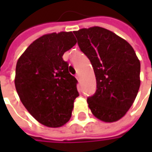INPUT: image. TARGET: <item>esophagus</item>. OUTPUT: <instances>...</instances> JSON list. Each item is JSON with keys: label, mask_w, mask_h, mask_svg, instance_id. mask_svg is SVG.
<instances>
[{"label": "esophagus", "mask_w": 152, "mask_h": 152, "mask_svg": "<svg viewBox=\"0 0 152 152\" xmlns=\"http://www.w3.org/2000/svg\"><path fill=\"white\" fill-rule=\"evenodd\" d=\"M76 78L77 79V80H78L79 82H80V76H79L78 74H77V75L76 76Z\"/></svg>", "instance_id": "34e87169"}]
</instances>
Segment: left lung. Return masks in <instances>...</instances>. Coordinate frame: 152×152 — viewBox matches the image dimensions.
I'll return each instance as SVG.
<instances>
[{
  "mask_svg": "<svg viewBox=\"0 0 152 152\" xmlns=\"http://www.w3.org/2000/svg\"><path fill=\"white\" fill-rule=\"evenodd\" d=\"M73 33L96 77V91L87 99L89 108L102 121L119 120L132 106L140 85V63L134 50L125 39L102 27Z\"/></svg>",
  "mask_w": 152,
  "mask_h": 152,
  "instance_id": "8db88e82",
  "label": "left lung"
}]
</instances>
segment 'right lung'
Returning a JSON list of instances; mask_svg holds the SVG:
<instances>
[{"label": "right lung", "instance_id": "add662e5", "mask_svg": "<svg viewBox=\"0 0 152 152\" xmlns=\"http://www.w3.org/2000/svg\"><path fill=\"white\" fill-rule=\"evenodd\" d=\"M76 43L72 32L45 34L27 47L16 64L15 86L20 100L48 127H61L69 121L79 96L78 81L62 58Z\"/></svg>", "mask_w": 152, "mask_h": 152}]
</instances>
